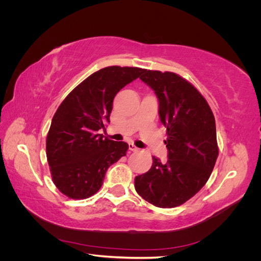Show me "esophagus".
Returning a JSON list of instances; mask_svg holds the SVG:
<instances>
[{"instance_id":"obj_1","label":"esophagus","mask_w":261,"mask_h":261,"mask_svg":"<svg viewBox=\"0 0 261 261\" xmlns=\"http://www.w3.org/2000/svg\"><path fill=\"white\" fill-rule=\"evenodd\" d=\"M128 148H129V150H132V151H134V152L139 151V148H137L135 145L132 144V143H129V144H128Z\"/></svg>"}]
</instances>
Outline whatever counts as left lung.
I'll return each instance as SVG.
<instances>
[{
    "label": "left lung",
    "instance_id": "obj_1",
    "mask_svg": "<svg viewBox=\"0 0 261 261\" xmlns=\"http://www.w3.org/2000/svg\"><path fill=\"white\" fill-rule=\"evenodd\" d=\"M139 78L159 100L169 159L161 163L152 156L150 170L135 177V189L155 207L174 208L194 197L211 175L219 154L216 120L202 94L181 76L145 69Z\"/></svg>",
    "mask_w": 261,
    "mask_h": 261
}]
</instances>
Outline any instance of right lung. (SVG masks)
<instances>
[{
    "mask_svg": "<svg viewBox=\"0 0 261 261\" xmlns=\"http://www.w3.org/2000/svg\"><path fill=\"white\" fill-rule=\"evenodd\" d=\"M145 69L109 66L87 77L55 112L46 136V159L54 185L72 199L96 194L111 164L126 155L125 141L103 138L98 130L110 123L113 99Z\"/></svg>",
    "mask_w": 261,
    "mask_h": 261,
    "instance_id": "add662e5",
    "label": "right lung"
}]
</instances>
